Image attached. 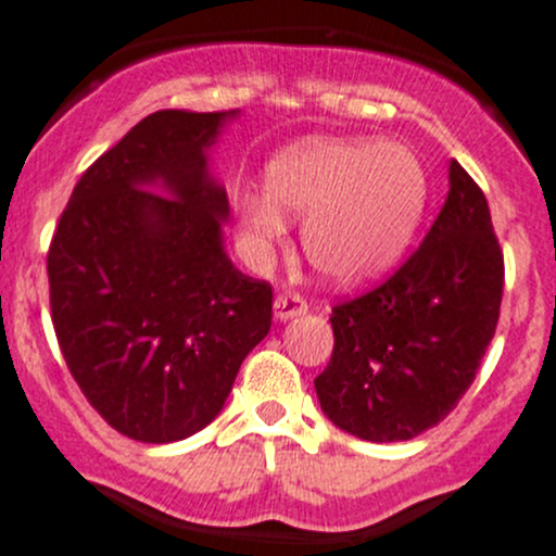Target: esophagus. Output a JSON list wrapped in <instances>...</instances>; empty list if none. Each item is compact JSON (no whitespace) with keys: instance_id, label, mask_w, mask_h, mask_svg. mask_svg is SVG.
I'll return each mask as SVG.
<instances>
[{"instance_id":"obj_1","label":"esophagus","mask_w":556,"mask_h":556,"mask_svg":"<svg viewBox=\"0 0 556 556\" xmlns=\"http://www.w3.org/2000/svg\"><path fill=\"white\" fill-rule=\"evenodd\" d=\"M306 312H309V304H306V299L301 293H290V290H285V293H279L277 299H274V317L277 319L299 317V314H306Z\"/></svg>"}]
</instances>
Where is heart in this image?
Segmentation results:
<instances>
[{"label":"heart","instance_id":"1","mask_svg":"<svg viewBox=\"0 0 556 556\" xmlns=\"http://www.w3.org/2000/svg\"><path fill=\"white\" fill-rule=\"evenodd\" d=\"M425 201L428 177L412 150L350 139L290 150L268 169V193L244 190L233 206L257 261L282 242L285 212L306 215L304 250L314 268L336 282H361L401 257Z\"/></svg>","mask_w":556,"mask_h":556}]
</instances>
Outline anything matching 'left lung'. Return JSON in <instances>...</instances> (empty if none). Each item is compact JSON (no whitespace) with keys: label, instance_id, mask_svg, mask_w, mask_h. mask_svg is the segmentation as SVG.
I'll return each mask as SVG.
<instances>
[{"label":"left lung","instance_id":"obj_1","mask_svg":"<svg viewBox=\"0 0 556 556\" xmlns=\"http://www.w3.org/2000/svg\"><path fill=\"white\" fill-rule=\"evenodd\" d=\"M503 279L484 193L452 161L450 195L422 244L377 288L333 306V355L314 379L330 422L374 444L439 425L495 336Z\"/></svg>","mask_w":556,"mask_h":556}]
</instances>
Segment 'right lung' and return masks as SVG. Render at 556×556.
Masks as SVG:
<instances>
[{"instance_id": "right-lung-1", "label": "right lung", "mask_w": 556, "mask_h": 556, "mask_svg": "<svg viewBox=\"0 0 556 556\" xmlns=\"http://www.w3.org/2000/svg\"><path fill=\"white\" fill-rule=\"evenodd\" d=\"M231 115L139 121L83 172L50 239V317L66 368L110 428L144 444L210 425L271 328V285L223 252L228 199L206 174L204 150Z\"/></svg>"}]
</instances>
